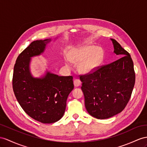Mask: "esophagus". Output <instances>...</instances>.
Wrapping results in <instances>:
<instances>
[{
	"instance_id": "obj_1",
	"label": "esophagus",
	"mask_w": 147,
	"mask_h": 147,
	"mask_svg": "<svg viewBox=\"0 0 147 147\" xmlns=\"http://www.w3.org/2000/svg\"><path fill=\"white\" fill-rule=\"evenodd\" d=\"M81 84V82L80 80H78V79H76V80H74V85L75 87H78V86H80Z\"/></svg>"
}]
</instances>
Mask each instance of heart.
Instances as JSON below:
<instances>
[{
  "label": "heart",
  "instance_id": "obj_1",
  "mask_svg": "<svg viewBox=\"0 0 147 147\" xmlns=\"http://www.w3.org/2000/svg\"><path fill=\"white\" fill-rule=\"evenodd\" d=\"M103 58V50L100 47L87 45L76 49L69 55L70 61L79 63L78 69L82 74L92 73L99 66ZM67 66L68 64L66 63Z\"/></svg>",
  "mask_w": 147,
  "mask_h": 147
}]
</instances>
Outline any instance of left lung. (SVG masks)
Returning <instances> with one entry per match:
<instances>
[{
	"label": "left lung",
	"mask_w": 147,
	"mask_h": 147,
	"mask_svg": "<svg viewBox=\"0 0 147 147\" xmlns=\"http://www.w3.org/2000/svg\"><path fill=\"white\" fill-rule=\"evenodd\" d=\"M111 40L114 53L122 58L80 76L86 110L98 119L110 118L121 112L135 85V74L130 54L115 40Z\"/></svg>",
	"instance_id": "8db88e82"
}]
</instances>
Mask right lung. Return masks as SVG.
Here are the masks:
<instances>
[{
    "label": "right lung",
    "mask_w": 147,
    "mask_h": 147,
    "mask_svg": "<svg viewBox=\"0 0 147 147\" xmlns=\"http://www.w3.org/2000/svg\"><path fill=\"white\" fill-rule=\"evenodd\" d=\"M51 39L33 41L18 56L15 64L12 85L17 100L27 114L43 123L58 121L65 114L66 100L74 89L73 77L59 76L46 71L34 77L30 65L32 58L45 51Z\"/></svg>",
    "instance_id": "add662e5"
}]
</instances>
